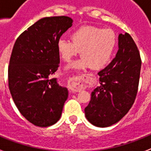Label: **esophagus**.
<instances>
[{
  "label": "esophagus",
  "instance_id": "obj_1",
  "mask_svg": "<svg viewBox=\"0 0 151 151\" xmlns=\"http://www.w3.org/2000/svg\"><path fill=\"white\" fill-rule=\"evenodd\" d=\"M68 86L72 92H79L84 88L82 76H73L69 79Z\"/></svg>",
  "mask_w": 151,
  "mask_h": 151
}]
</instances>
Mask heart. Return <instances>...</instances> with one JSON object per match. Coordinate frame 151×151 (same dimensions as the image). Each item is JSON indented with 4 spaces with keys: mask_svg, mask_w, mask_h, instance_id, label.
<instances>
[{
    "mask_svg": "<svg viewBox=\"0 0 151 151\" xmlns=\"http://www.w3.org/2000/svg\"><path fill=\"white\" fill-rule=\"evenodd\" d=\"M71 40L60 38L57 48L65 62L70 61L82 50L81 59L68 67L74 70L104 68L112 59L117 47V37L112 29L93 26H84L76 29L71 34Z\"/></svg>",
    "mask_w": 151,
    "mask_h": 151,
    "instance_id": "obj_1",
    "label": "heart"
}]
</instances>
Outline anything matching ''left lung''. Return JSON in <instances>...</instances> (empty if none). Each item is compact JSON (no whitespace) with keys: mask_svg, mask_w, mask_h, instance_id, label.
<instances>
[{"mask_svg":"<svg viewBox=\"0 0 151 151\" xmlns=\"http://www.w3.org/2000/svg\"><path fill=\"white\" fill-rule=\"evenodd\" d=\"M140 55L128 33L118 36V51L98 73L100 85L92 92L85 117L95 126L105 128L118 122L131 109L138 92Z\"/></svg>","mask_w":151,"mask_h":151,"instance_id":"1","label":"left lung"}]
</instances>
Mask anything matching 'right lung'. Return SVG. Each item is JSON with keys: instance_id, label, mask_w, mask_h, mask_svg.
<instances>
[{"instance_id": "right-lung-1", "label": "right lung", "mask_w": 151, "mask_h": 151, "mask_svg": "<svg viewBox=\"0 0 151 151\" xmlns=\"http://www.w3.org/2000/svg\"><path fill=\"white\" fill-rule=\"evenodd\" d=\"M73 19L53 16L39 19L15 41L8 66V86L21 114L34 125L48 127L61 117L68 90L51 75L59 66L57 43Z\"/></svg>"}]
</instances>
